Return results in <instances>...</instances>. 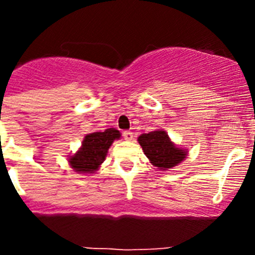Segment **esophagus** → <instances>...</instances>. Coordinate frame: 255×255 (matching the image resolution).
Listing matches in <instances>:
<instances>
[{
  "instance_id": "esophagus-1",
  "label": "esophagus",
  "mask_w": 255,
  "mask_h": 255,
  "mask_svg": "<svg viewBox=\"0 0 255 255\" xmlns=\"http://www.w3.org/2000/svg\"><path fill=\"white\" fill-rule=\"evenodd\" d=\"M124 139H125V140H132V139H134V134H132L131 131H124Z\"/></svg>"
}]
</instances>
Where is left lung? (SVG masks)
Segmentation results:
<instances>
[{
    "label": "left lung",
    "mask_w": 255,
    "mask_h": 255,
    "mask_svg": "<svg viewBox=\"0 0 255 255\" xmlns=\"http://www.w3.org/2000/svg\"><path fill=\"white\" fill-rule=\"evenodd\" d=\"M144 154L149 158L150 163L159 170H167L186 158V149L176 147L163 130H155L148 134H141L138 138Z\"/></svg>",
    "instance_id": "8db88e82"
}]
</instances>
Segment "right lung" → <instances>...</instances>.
I'll return each mask as SVG.
<instances>
[{
  "mask_svg": "<svg viewBox=\"0 0 255 255\" xmlns=\"http://www.w3.org/2000/svg\"><path fill=\"white\" fill-rule=\"evenodd\" d=\"M120 136V131L116 129L85 135L80 149L74 155H70V166L79 173H94L106 159L108 148Z\"/></svg>",
  "mask_w": 255,
  "mask_h": 255,
  "instance_id": "1",
  "label": "right lung"
}]
</instances>
